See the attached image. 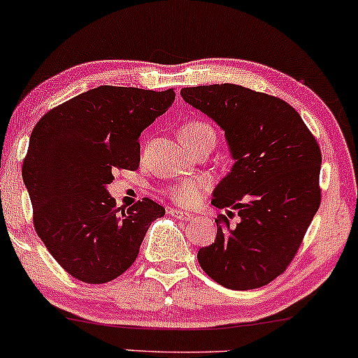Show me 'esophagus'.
<instances>
[{"instance_id":"1","label":"esophagus","mask_w":358,"mask_h":358,"mask_svg":"<svg viewBox=\"0 0 358 358\" xmlns=\"http://www.w3.org/2000/svg\"><path fill=\"white\" fill-rule=\"evenodd\" d=\"M169 213L173 215V217L176 218V220H185V222H189V220H192L194 217L190 213H187V212H182V210H176V208H171L169 210Z\"/></svg>"}]
</instances>
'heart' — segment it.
I'll list each match as a JSON object with an SVG mask.
<instances>
[{"instance_id": "heart-1", "label": "heart", "mask_w": 358, "mask_h": 358, "mask_svg": "<svg viewBox=\"0 0 358 358\" xmlns=\"http://www.w3.org/2000/svg\"><path fill=\"white\" fill-rule=\"evenodd\" d=\"M180 140L184 141L185 146H192L199 141L217 140V130L207 120L194 119L185 122L180 129ZM207 189V179L195 176V178H187L179 180L168 189V197L171 202H174L179 207H192L202 197V194Z\"/></svg>"}]
</instances>
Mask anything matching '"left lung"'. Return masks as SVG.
<instances>
[{"mask_svg":"<svg viewBox=\"0 0 358 358\" xmlns=\"http://www.w3.org/2000/svg\"><path fill=\"white\" fill-rule=\"evenodd\" d=\"M180 96L224 130L233 164L213 192L215 243L197 254L220 285L254 290L287 271L321 205V150L298 112L283 99L238 85L182 87Z\"/></svg>","mask_w":358,"mask_h":358,"instance_id":"8db88e82","label":"left lung"}]
</instances>
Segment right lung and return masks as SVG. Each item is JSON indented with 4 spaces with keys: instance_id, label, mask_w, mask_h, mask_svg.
Returning <instances> with one entry per match:
<instances>
[{
    "instance_id": "add662e5",
    "label": "right lung",
    "mask_w": 358,
    "mask_h": 358,
    "mask_svg": "<svg viewBox=\"0 0 358 358\" xmlns=\"http://www.w3.org/2000/svg\"><path fill=\"white\" fill-rule=\"evenodd\" d=\"M174 97L173 87L99 86L53 107L34 127L22 163L34 228L76 280L122 275L150 224L164 217V207L148 197L117 208L106 187L117 169H138L141 131Z\"/></svg>"
}]
</instances>
